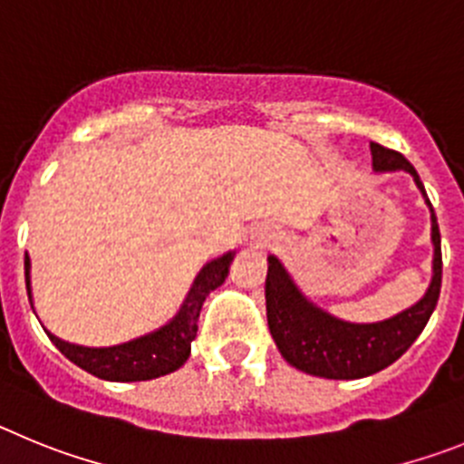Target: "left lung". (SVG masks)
Instances as JSON below:
<instances>
[{"instance_id": "1", "label": "left lung", "mask_w": 464, "mask_h": 464, "mask_svg": "<svg viewBox=\"0 0 464 464\" xmlns=\"http://www.w3.org/2000/svg\"><path fill=\"white\" fill-rule=\"evenodd\" d=\"M372 165L376 171L404 169L413 176L418 190L432 213V281L420 302L381 323H346L318 309L302 295L278 257L269 256L265 297L267 323L285 362L306 374L323 379H362L385 370L407 353V348L428 325L441 290V235L437 216L416 169L397 150L370 143Z\"/></svg>"}]
</instances>
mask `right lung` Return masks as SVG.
Listing matches in <instances>:
<instances>
[{
	"label": "right lung",
	"mask_w": 464,
	"mask_h": 464,
	"mask_svg": "<svg viewBox=\"0 0 464 464\" xmlns=\"http://www.w3.org/2000/svg\"><path fill=\"white\" fill-rule=\"evenodd\" d=\"M232 257H235V253L229 251L225 256L216 257V260L207 262L202 272L197 274L179 314L167 325L150 332V334H143V337L132 339V342L109 348L76 346V343L63 342V339L46 330L48 339L60 348V353L64 358L72 360L73 364H79L81 370L97 376V379L130 383V381H150L158 379V376L171 374L181 364H186L188 355H190V343L197 337V321H199L204 299L208 297L211 290L223 285L229 274ZM24 283H27V295H30L32 302L30 257L27 256H24Z\"/></svg>",
	"instance_id": "1"
}]
</instances>
